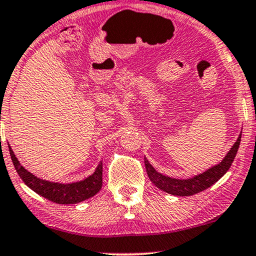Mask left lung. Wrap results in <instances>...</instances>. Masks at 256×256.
<instances>
[{
	"mask_svg": "<svg viewBox=\"0 0 256 256\" xmlns=\"http://www.w3.org/2000/svg\"><path fill=\"white\" fill-rule=\"evenodd\" d=\"M241 142V134L239 138L236 139V142H234V145L232 146L230 151L224 158L221 160L219 164L212 166V168H207L205 172L199 173V174L190 176L187 179H176L171 178L165 174H162L153 168L151 164L148 162V158L144 156L145 162V168L146 172L150 180H151L153 185H156L158 188H160L164 192L172 194V196H188L196 194L202 190H205L214 185L218 180L222 178L226 174V172L230 170L232 166V162L236 156L238 150H239V145Z\"/></svg>",
	"mask_w": 256,
	"mask_h": 256,
	"instance_id": "obj_1",
	"label": "left lung"
}]
</instances>
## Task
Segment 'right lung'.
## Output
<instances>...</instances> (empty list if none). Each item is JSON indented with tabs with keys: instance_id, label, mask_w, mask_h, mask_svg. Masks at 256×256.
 <instances>
[{
	"instance_id": "obj_1",
	"label": "right lung",
	"mask_w": 256,
	"mask_h": 256,
	"mask_svg": "<svg viewBox=\"0 0 256 256\" xmlns=\"http://www.w3.org/2000/svg\"><path fill=\"white\" fill-rule=\"evenodd\" d=\"M8 148L12 164L15 166L16 172L18 173L20 178L34 192L50 200V202L60 204V205L78 204L88 199V198L96 196L102 188V184H103V162H102L98 164L92 174L80 180V182L68 184L54 182L46 179H40L38 176H34L28 170H26L21 165V162H18V159L16 158L12 146L9 145Z\"/></svg>"
}]
</instances>
